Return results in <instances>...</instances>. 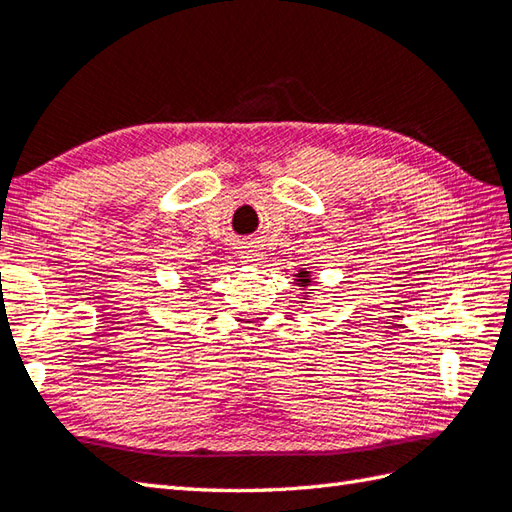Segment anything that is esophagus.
Instances as JSON below:
<instances>
[{"label":"esophagus","instance_id":"1","mask_svg":"<svg viewBox=\"0 0 512 512\" xmlns=\"http://www.w3.org/2000/svg\"><path fill=\"white\" fill-rule=\"evenodd\" d=\"M239 257H242V262H246V264L259 262V253H257V248L253 244L242 246V250H239Z\"/></svg>","mask_w":512,"mask_h":512}]
</instances>
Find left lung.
<instances>
[{
    "mask_svg": "<svg viewBox=\"0 0 512 512\" xmlns=\"http://www.w3.org/2000/svg\"><path fill=\"white\" fill-rule=\"evenodd\" d=\"M299 284L301 286H310V273H308V270H299Z\"/></svg>",
    "mask_w": 512,
    "mask_h": 512,
    "instance_id": "8db88e82",
    "label": "left lung"
}]
</instances>
